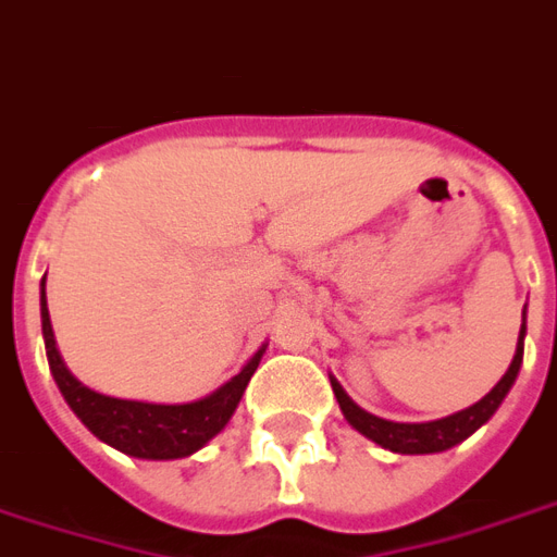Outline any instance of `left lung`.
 <instances>
[{
  "label": "left lung",
  "mask_w": 557,
  "mask_h": 557,
  "mask_svg": "<svg viewBox=\"0 0 557 557\" xmlns=\"http://www.w3.org/2000/svg\"><path fill=\"white\" fill-rule=\"evenodd\" d=\"M522 342H525V310H522V327H520V342H517V354L510 360L508 372L502 374V381L490 389L481 401H475L467 410H457V413L446 416V419H434V422H389L381 416L366 413L362 407H357L348 398V393L342 389L339 381L331 377L333 395L339 401L342 413L351 422L362 436H369L372 443L381 448L398 451V455H436V451H446V448L463 443L467 436H472L478 428L487 422L490 416L496 413L498 405L505 401V395L510 393V386L517 381L522 366Z\"/></svg>",
  "instance_id": "left-lung-1"
}]
</instances>
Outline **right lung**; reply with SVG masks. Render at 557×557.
Masks as SVG:
<instances>
[{"label":"right lung","mask_w":557,"mask_h":557,"mask_svg":"<svg viewBox=\"0 0 557 557\" xmlns=\"http://www.w3.org/2000/svg\"><path fill=\"white\" fill-rule=\"evenodd\" d=\"M40 324H44V342H47L49 372L59 383L70 410L79 416L82 425L97 440L109 443L123 455L144 457V460H176V457L195 455L212 436L221 434L236 413L247 381L253 377L265 351L259 348L236 377H230L224 386H218L215 393H209L206 398H197L188 405H150V401H126V398L94 393L70 374L55 348L44 283H40Z\"/></svg>","instance_id":"add662e5"}]
</instances>
